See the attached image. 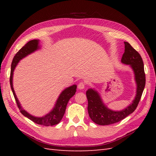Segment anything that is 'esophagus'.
<instances>
[{
	"label": "esophagus",
	"mask_w": 156,
	"mask_h": 156,
	"mask_svg": "<svg viewBox=\"0 0 156 156\" xmlns=\"http://www.w3.org/2000/svg\"><path fill=\"white\" fill-rule=\"evenodd\" d=\"M85 88V84L84 82H80V83L78 84V88L80 89V90H82V89H84Z\"/></svg>",
	"instance_id": "1"
}]
</instances>
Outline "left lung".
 <instances>
[{
	"mask_svg": "<svg viewBox=\"0 0 156 156\" xmlns=\"http://www.w3.org/2000/svg\"><path fill=\"white\" fill-rule=\"evenodd\" d=\"M125 52L122 56V64L130 65L135 74V80L137 84L136 96L131 105L121 111H114L107 107L102 102L100 95L93 89L87 91L88 99V112L89 117L96 124L108 125L120 121L131 114L140 102L145 85V74L143 59L140 54L129 44L124 42Z\"/></svg>",
	"mask_w": 156,
	"mask_h": 156,
	"instance_id": "left-lung-1",
	"label": "left lung"
}]
</instances>
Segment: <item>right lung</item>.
<instances>
[{
  "label": "right lung",
  "instance_id": "obj_1",
  "mask_svg": "<svg viewBox=\"0 0 156 156\" xmlns=\"http://www.w3.org/2000/svg\"><path fill=\"white\" fill-rule=\"evenodd\" d=\"M39 49V40L37 39H34V40L29 41L27 44H26L23 47L19 49V51L16 53V55L13 58L12 64H11V76H10V84H11V88L12 92L14 95L15 99L17 105L18 107L20 110V112L25 116V117H27L31 121H34V122L39 125H45V126H53L54 125L58 124L62 119L64 116L66 106H67L68 102L69 99H70L76 93V85H72L67 88H66L64 90H63L60 95L59 96L56 103L55 105L54 108L53 110L49 112L48 114L42 117H36L30 115L24 109L22 108L21 104L16 98V96L15 94V92L14 91V88H13L12 86V76H13V72L17 65L19 62L23 58L26 57L29 54H31V53L34 52L35 51Z\"/></svg>",
  "mask_w": 156,
  "mask_h": 156
}]
</instances>
